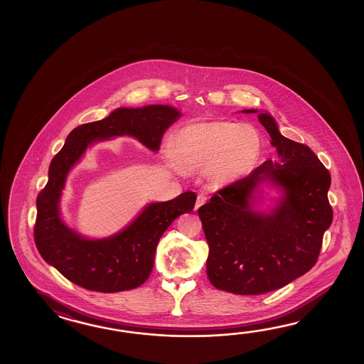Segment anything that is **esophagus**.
<instances>
[{"label":"esophagus","mask_w":364,"mask_h":364,"mask_svg":"<svg viewBox=\"0 0 364 364\" xmlns=\"http://www.w3.org/2000/svg\"><path fill=\"white\" fill-rule=\"evenodd\" d=\"M205 201H207V196H205V195H203V193H200V195L198 196L196 204H195V210H198V209L200 208L203 204H205Z\"/></svg>","instance_id":"esophagus-1"}]
</instances>
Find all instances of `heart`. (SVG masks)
<instances>
[{
	"mask_svg": "<svg viewBox=\"0 0 364 364\" xmlns=\"http://www.w3.org/2000/svg\"><path fill=\"white\" fill-rule=\"evenodd\" d=\"M262 152L259 132L248 124L199 121L181 127L165 156L183 171L203 169L212 185H230L254 169Z\"/></svg>",
	"mask_w": 364,
	"mask_h": 364,
	"instance_id": "b5f03b06",
	"label": "heart"
}]
</instances>
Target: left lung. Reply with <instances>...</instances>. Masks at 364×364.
<instances>
[{
	"label": "left lung",
	"instance_id": "8db88e82",
	"mask_svg": "<svg viewBox=\"0 0 364 364\" xmlns=\"http://www.w3.org/2000/svg\"><path fill=\"white\" fill-rule=\"evenodd\" d=\"M242 113H259L277 160L220 190L198 213L208 242L210 284L232 294L257 295L285 287L316 263L333 220L331 174L307 146L285 138L268 112ZM264 186L280 196L262 211L255 205Z\"/></svg>",
	"mask_w": 364,
	"mask_h": 364
}]
</instances>
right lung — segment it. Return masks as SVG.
Listing matches in <instances>:
<instances>
[{
	"label": "right lung",
	"instance_id": "add662e5",
	"mask_svg": "<svg viewBox=\"0 0 364 364\" xmlns=\"http://www.w3.org/2000/svg\"><path fill=\"white\" fill-rule=\"evenodd\" d=\"M181 116L178 109L161 104L116 109L107 118L74 129L50 161L47 186L36 200L35 243L43 259L73 284L100 293L144 284L161 235L177 217L193 210L196 195L186 191L171 200L149 203L122 230L93 240L62 218L60 201L70 171L95 143L117 136H132L157 152L164 134Z\"/></svg>",
	"mask_w": 364,
	"mask_h": 364
}]
</instances>
